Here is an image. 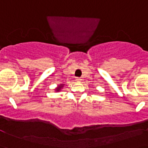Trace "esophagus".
<instances>
[{"mask_svg":"<svg viewBox=\"0 0 148 148\" xmlns=\"http://www.w3.org/2000/svg\"><path fill=\"white\" fill-rule=\"evenodd\" d=\"M75 81H76L77 82H81V81H82V78H78V77H77V78H75Z\"/></svg>","mask_w":148,"mask_h":148,"instance_id":"1","label":"esophagus"}]
</instances>
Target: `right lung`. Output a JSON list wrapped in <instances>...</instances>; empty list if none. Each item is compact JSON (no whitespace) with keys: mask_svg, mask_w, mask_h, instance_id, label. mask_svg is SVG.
<instances>
[{"mask_svg":"<svg viewBox=\"0 0 148 148\" xmlns=\"http://www.w3.org/2000/svg\"><path fill=\"white\" fill-rule=\"evenodd\" d=\"M61 87H63V86H61V87H58V88L57 89V90H58H58H59L60 89H61Z\"/></svg>","mask_w":148,"mask_h":148,"instance_id":"add662e5","label":"right lung"}]
</instances>
